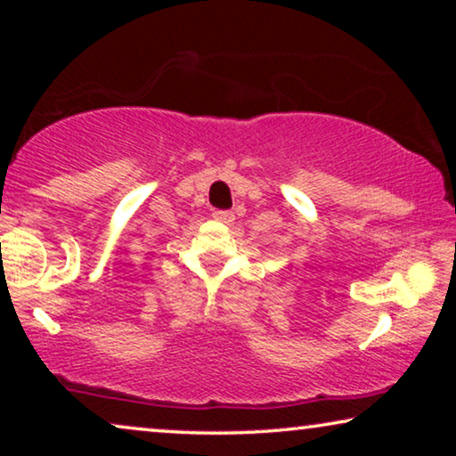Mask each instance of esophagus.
<instances>
[{"label":"esophagus","mask_w":456,"mask_h":456,"mask_svg":"<svg viewBox=\"0 0 456 456\" xmlns=\"http://www.w3.org/2000/svg\"><path fill=\"white\" fill-rule=\"evenodd\" d=\"M214 217L222 224H232L234 222V214H232V211H228V209H216Z\"/></svg>","instance_id":"1"}]
</instances>
